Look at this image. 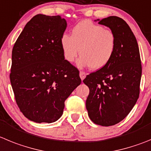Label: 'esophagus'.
Segmentation results:
<instances>
[{
    "label": "esophagus",
    "mask_w": 151,
    "mask_h": 151,
    "mask_svg": "<svg viewBox=\"0 0 151 151\" xmlns=\"http://www.w3.org/2000/svg\"><path fill=\"white\" fill-rule=\"evenodd\" d=\"M86 75H87V74L85 73V72L80 71V73H79V76H80V78H81V80L85 79V77H86Z\"/></svg>",
    "instance_id": "1"
}]
</instances>
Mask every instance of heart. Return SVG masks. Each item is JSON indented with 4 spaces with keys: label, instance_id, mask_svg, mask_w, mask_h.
Here are the masks:
<instances>
[{
    "label": "heart",
    "instance_id": "b5f03b06",
    "mask_svg": "<svg viewBox=\"0 0 151 151\" xmlns=\"http://www.w3.org/2000/svg\"><path fill=\"white\" fill-rule=\"evenodd\" d=\"M63 58L73 63L80 53L78 65L80 67L91 66L92 70L103 68L114 55L117 40L111 30L84 20L75 25L71 36L63 34L60 38Z\"/></svg>",
    "mask_w": 151,
    "mask_h": 151
}]
</instances>
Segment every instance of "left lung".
Segmentation results:
<instances>
[{"label": "left lung", "instance_id": "left-lung-1", "mask_svg": "<svg viewBox=\"0 0 151 151\" xmlns=\"http://www.w3.org/2000/svg\"><path fill=\"white\" fill-rule=\"evenodd\" d=\"M96 21L114 33L117 45L110 62L83 81L90 90L86 109L94 124L109 127L123 121L136 103L142 64L136 39L124 19L109 16Z\"/></svg>", "mask_w": 151, "mask_h": 151}]
</instances>
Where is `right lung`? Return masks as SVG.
Wrapping results in <instances>:
<instances>
[{
    "label": "right lung",
    "instance_id": "right-lung-1",
    "mask_svg": "<svg viewBox=\"0 0 151 151\" xmlns=\"http://www.w3.org/2000/svg\"><path fill=\"white\" fill-rule=\"evenodd\" d=\"M66 26L60 16L37 15L12 48L9 78L15 99L34 122L58 121L65 100L81 82L79 71L63 58L60 38Z\"/></svg>",
    "mask_w": 151,
    "mask_h": 151
}]
</instances>
